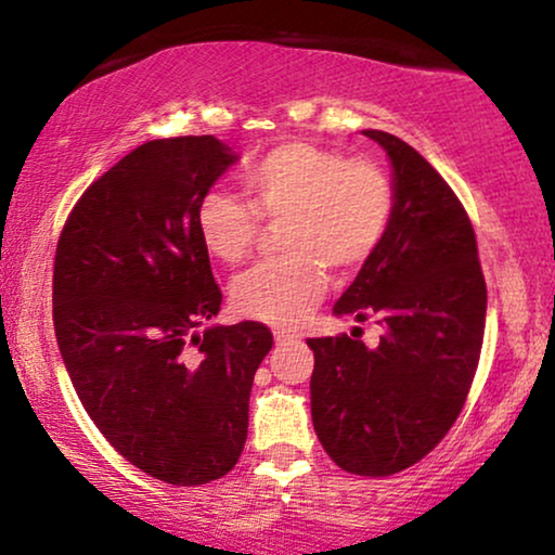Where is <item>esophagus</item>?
I'll list each match as a JSON object with an SVG mask.
<instances>
[{
	"mask_svg": "<svg viewBox=\"0 0 555 555\" xmlns=\"http://www.w3.org/2000/svg\"><path fill=\"white\" fill-rule=\"evenodd\" d=\"M298 338V333L293 331H275V344H285V340H295Z\"/></svg>",
	"mask_w": 555,
	"mask_h": 555,
	"instance_id": "esophagus-1",
	"label": "esophagus"
}]
</instances>
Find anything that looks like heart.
<instances>
[{
  "label": "heart",
  "mask_w": 555,
  "mask_h": 555,
  "mask_svg": "<svg viewBox=\"0 0 555 555\" xmlns=\"http://www.w3.org/2000/svg\"><path fill=\"white\" fill-rule=\"evenodd\" d=\"M247 202L209 189L196 204L202 245L219 262L245 260L257 240V215L285 217V257L255 264L232 285L240 315L270 325H295L323 298L331 268L359 270L389 230L393 192L389 177L366 158H346L313 143L287 141L242 173Z\"/></svg>",
  "instance_id": "obj_1"
}]
</instances>
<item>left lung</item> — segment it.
<instances>
[{
	"instance_id": "left-lung-1",
	"label": "left lung",
	"mask_w": 555,
	"mask_h": 555,
	"mask_svg": "<svg viewBox=\"0 0 555 555\" xmlns=\"http://www.w3.org/2000/svg\"><path fill=\"white\" fill-rule=\"evenodd\" d=\"M391 164L393 211L376 253L333 315L376 318V348L310 338V416L323 450L363 477L401 473L457 420L480 361L488 291L467 211L427 158L397 135L361 131Z\"/></svg>"
}]
</instances>
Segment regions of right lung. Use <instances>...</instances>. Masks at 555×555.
<instances>
[{
	"instance_id": "obj_1",
	"label": "right lung",
	"mask_w": 555,
	"mask_h": 555,
	"mask_svg": "<svg viewBox=\"0 0 555 555\" xmlns=\"http://www.w3.org/2000/svg\"><path fill=\"white\" fill-rule=\"evenodd\" d=\"M240 156L215 135L141 143L93 181L57 242L60 356L103 437L169 485L219 480L247 439L262 323L209 325L222 293L194 211Z\"/></svg>"
}]
</instances>
